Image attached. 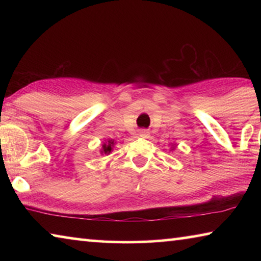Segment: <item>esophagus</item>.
<instances>
[{"label":"esophagus","mask_w":261,"mask_h":261,"mask_svg":"<svg viewBox=\"0 0 261 261\" xmlns=\"http://www.w3.org/2000/svg\"><path fill=\"white\" fill-rule=\"evenodd\" d=\"M139 137H141V138H149V132L147 130H140L139 131Z\"/></svg>","instance_id":"34e87169"}]
</instances>
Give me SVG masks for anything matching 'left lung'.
<instances>
[{"label": "left lung", "mask_w": 261, "mask_h": 261, "mask_svg": "<svg viewBox=\"0 0 261 261\" xmlns=\"http://www.w3.org/2000/svg\"><path fill=\"white\" fill-rule=\"evenodd\" d=\"M175 147H176V144H175V145H174V144H173V147H171V148H170V149H175Z\"/></svg>", "instance_id": "1"}]
</instances>
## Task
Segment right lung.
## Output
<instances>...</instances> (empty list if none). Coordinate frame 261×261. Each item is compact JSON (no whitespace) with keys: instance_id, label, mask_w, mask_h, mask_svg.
Returning <instances> with one entry per match:
<instances>
[{"instance_id":"1","label":"right lung","mask_w":261,"mask_h":261,"mask_svg":"<svg viewBox=\"0 0 261 261\" xmlns=\"http://www.w3.org/2000/svg\"><path fill=\"white\" fill-rule=\"evenodd\" d=\"M114 146H115V140L114 139L105 140L103 144H102V147H101V149H100V153L106 154V155H109V154L112 153Z\"/></svg>"}]
</instances>
